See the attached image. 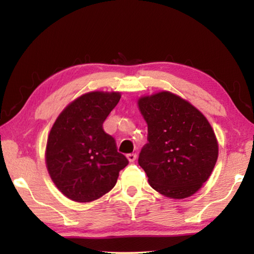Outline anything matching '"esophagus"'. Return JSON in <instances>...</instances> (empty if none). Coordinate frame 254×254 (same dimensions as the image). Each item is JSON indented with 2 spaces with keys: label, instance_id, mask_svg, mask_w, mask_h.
Returning <instances> with one entry per match:
<instances>
[{
  "label": "esophagus",
  "instance_id": "34e87169",
  "mask_svg": "<svg viewBox=\"0 0 254 254\" xmlns=\"http://www.w3.org/2000/svg\"><path fill=\"white\" fill-rule=\"evenodd\" d=\"M127 157V159H128V161H130V162H134L135 159H136V153H128Z\"/></svg>",
  "mask_w": 254,
  "mask_h": 254
}]
</instances>
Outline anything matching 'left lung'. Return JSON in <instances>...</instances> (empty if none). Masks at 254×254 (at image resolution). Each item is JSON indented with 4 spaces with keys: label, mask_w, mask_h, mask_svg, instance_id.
I'll return each instance as SVG.
<instances>
[{
    "label": "left lung",
    "mask_w": 254,
    "mask_h": 254,
    "mask_svg": "<svg viewBox=\"0 0 254 254\" xmlns=\"http://www.w3.org/2000/svg\"><path fill=\"white\" fill-rule=\"evenodd\" d=\"M148 143L137 162L153 189L170 198H186L209 178L218 154L214 131L200 112L169 92L141 97Z\"/></svg>",
    "instance_id": "obj_1"
}]
</instances>
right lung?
Listing matches in <instances>:
<instances>
[{
	"mask_svg": "<svg viewBox=\"0 0 254 254\" xmlns=\"http://www.w3.org/2000/svg\"><path fill=\"white\" fill-rule=\"evenodd\" d=\"M121 98L120 93L92 92L70 103L49 133L46 162L64 195L79 203L100 198L115 186L128 160L103 123Z\"/></svg>",
	"mask_w": 254,
	"mask_h": 254,
	"instance_id": "right-lung-1",
	"label": "right lung"
}]
</instances>
